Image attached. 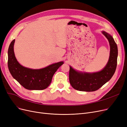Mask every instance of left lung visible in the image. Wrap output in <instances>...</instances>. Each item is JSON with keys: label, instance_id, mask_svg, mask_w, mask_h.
Segmentation results:
<instances>
[{"label": "left lung", "instance_id": "1", "mask_svg": "<svg viewBox=\"0 0 127 127\" xmlns=\"http://www.w3.org/2000/svg\"><path fill=\"white\" fill-rule=\"evenodd\" d=\"M102 33L107 38L110 44V56L108 62L102 70L94 73L78 71L70 66V84L77 90L87 92L97 90L110 80L115 72L117 64V46L110 34L104 31Z\"/></svg>", "mask_w": 127, "mask_h": 127}]
</instances>
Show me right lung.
Here are the masks:
<instances>
[{
	"label": "right lung",
	"instance_id": "right-lung-1",
	"mask_svg": "<svg viewBox=\"0 0 127 127\" xmlns=\"http://www.w3.org/2000/svg\"><path fill=\"white\" fill-rule=\"evenodd\" d=\"M15 41V39L11 41L8 51V67L11 76L28 90H41L47 88L50 84L54 73L64 62L55 63L39 69L25 67L16 58L14 51Z\"/></svg>",
	"mask_w": 127,
	"mask_h": 127
}]
</instances>
